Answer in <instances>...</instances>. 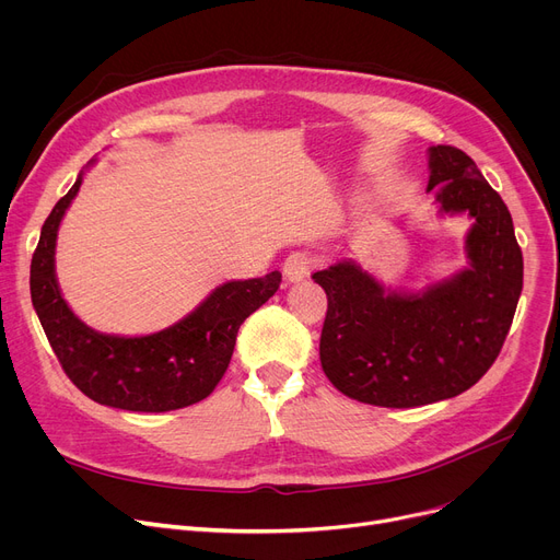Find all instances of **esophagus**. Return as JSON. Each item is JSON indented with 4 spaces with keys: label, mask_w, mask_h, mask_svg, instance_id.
Segmentation results:
<instances>
[{
    "label": "esophagus",
    "mask_w": 560,
    "mask_h": 560,
    "mask_svg": "<svg viewBox=\"0 0 560 560\" xmlns=\"http://www.w3.org/2000/svg\"><path fill=\"white\" fill-rule=\"evenodd\" d=\"M313 268H315V256L311 252H304V249L292 252L283 260V275H285L288 281H302V279H306Z\"/></svg>",
    "instance_id": "esophagus-1"
}]
</instances>
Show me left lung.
Returning <instances> with one entry per match:
<instances>
[{
  "mask_svg": "<svg viewBox=\"0 0 560 560\" xmlns=\"http://www.w3.org/2000/svg\"><path fill=\"white\" fill-rule=\"evenodd\" d=\"M429 192L443 213H467L469 268L413 295L386 292L345 260L313 279L327 292L322 370L347 397L386 408L450 399L490 370L522 292V249L504 199L452 144L429 150Z\"/></svg>",
  "mask_w": 560,
  "mask_h": 560,
  "instance_id": "left-lung-1",
  "label": "left lung"
}]
</instances>
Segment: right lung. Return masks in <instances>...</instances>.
Wrapping results in <instances>:
<instances>
[{"label":"right lung","instance_id":"add662e5","mask_svg":"<svg viewBox=\"0 0 560 560\" xmlns=\"http://www.w3.org/2000/svg\"><path fill=\"white\" fill-rule=\"evenodd\" d=\"M79 186L81 176L56 201L32 258V302L58 363L85 397L113 408L163 413L206 399L229 368L241 325L279 290L281 272L229 281L188 317L152 336L97 334L68 308L54 275L58 224Z\"/></svg>","mask_w":560,"mask_h":560}]
</instances>
